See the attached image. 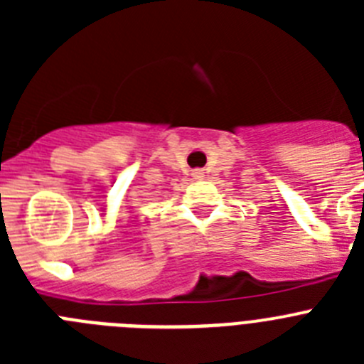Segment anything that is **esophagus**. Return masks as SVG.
<instances>
[{"label": "esophagus", "mask_w": 364, "mask_h": 364, "mask_svg": "<svg viewBox=\"0 0 364 364\" xmlns=\"http://www.w3.org/2000/svg\"><path fill=\"white\" fill-rule=\"evenodd\" d=\"M193 176H195V178H202V176H204V171H202V169H195V171H193Z\"/></svg>", "instance_id": "1"}]
</instances>
